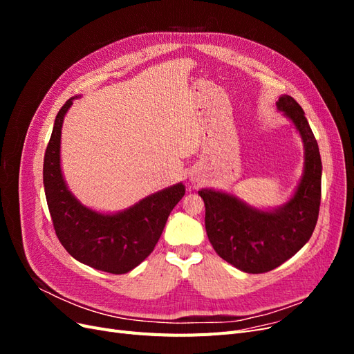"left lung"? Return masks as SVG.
Returning <instances> with one entry per match:
<instances>
[{
	"mask_svg": "<svg viewBox=\"0 0 354 354\" xmlns=\"http://www.w3.org/2000/svg\"><path fill=\"white\" fill-rule=\"evenodd\" d=\"M279 109L294 124L304 145L303 177L283 205L254 208L221 190L201 189L205 229L212 248L245 273H266L291 259L312 238L320 207L322 160L304 111L291 95H281Z\"/></svg>",
	"mask_w": 354,
	"mask_h": 354,
	"instance_id": "left-lung-1",
	"label": "left lung"
}]
</instances>
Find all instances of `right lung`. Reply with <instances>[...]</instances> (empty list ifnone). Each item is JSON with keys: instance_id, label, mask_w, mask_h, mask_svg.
I'll return each mask as SVG.
<instances>
[{"instance_id": "obj_1", "label": "right lung", "mask_w": 354, "mask_h": 354, "mask_svg": "<svg viewBox=\"0 0 354 354\" xmlns=\"http://www.w3.org/2000/svg\"><path fill=\"white\" fill-rule=\"evenodd\" d=\"M77 97L59 111L44 155V190L56 234L65 250L95 270L122 274L151 254L165 227L169 212L185 196L183 183L149 195L120 212L94 211L75 198L62 174L60 138L65 115Z\"/></svg>"}]
</instances>
